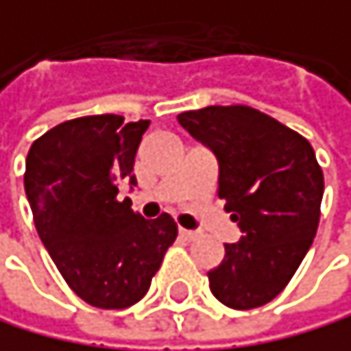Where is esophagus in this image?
<instances>
[{"mask_svg": "<svg viewBox=\"0 0 351 351\" xmlns=\"http://www.w3.org/2000/svg\"><path fill=\"white\" fill-rule=\"evenodd\" d=\"M199 234L197 232H191V229H184V227H180V238H184V240H195Z\"/></svg>", "mask_w": 351, "mask_h": 351, "instance_id": "esophagus-1", "label": "esophagus"}]
</instances>
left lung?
I'll list each match as a JSON object with an SVG mask.
<instances>
[{"instance_id":"left-lung-1","label":"left lung","mask_w":351,"mask_h":351,"mask_svg":"<svg viewBox=\"0 0 351 351\" xmlns=\"http://www.w3.org/2000/svg\"><path fill=\"white\" fill-rule=\"evenodd\" d=\"M219 160V197L242 238L208 272L214 298L257 308L285 289L319 225L324 173L302 134L246 105L178 115Z\"/></svg>"}]
</instances>
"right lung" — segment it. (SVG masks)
Wrapping results in <instances>:
<instances>
[{
  "label": "right lung",
  "instance_id": "obj_1",
  "mask_svg": "<svg viewBox=\"0 0 351 351\" xmlns=\"http://www.w3.org/2000/svg\"><path fill=\"white\" fill-rule=\"evenodd\" d=\"M147 119L85 115L38 137L25 160V193L38 236L68 287L98 308L139 302L178 236L169 214L145 221L119 202Z\"/></svg>",
  "mask_w": 351,
  "mask_h": 351
}]
</instances>
